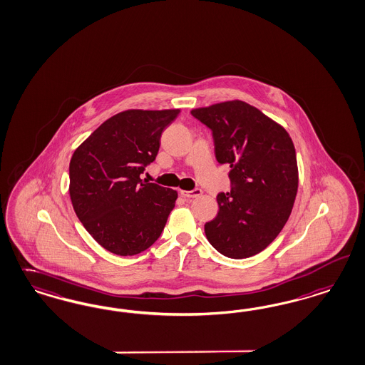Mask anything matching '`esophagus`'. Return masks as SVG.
I'll return each mask as SVG.
<instances>
[{
  "label": "esophagus",
  "instance_id": "obj_1",
  "mask_svg": "<svg viewBox=\"0 0 365 365\" xmlns=\"http://www.w3.org/2000/svg\"><path fill=\"white\" fill-rule=\"evenodd\" d=\"M201 194V189L190 190V191H186V190H180V195H182V197H185V198H197V197H200Z\"/></svg>",
  "mask_w": 365,
  "mask_h": 365
}]
</instances>
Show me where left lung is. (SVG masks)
<instances>
[{
	"mask_svg": "<svg viewBox=\"0 0 365 365\" xmlns=\"http://www.w3.org/2000/svg\"><path fill=\"white\" fill-rule=\"evenodd\" d=\"M191 114L212 130L217 162L230 167V192L217 195L220 210L205 224L206 237L227 257H251L275 240L292 210L298 191L292 140L283 126L242 101Z\"/></svg>",
	"mask_w": 365,
	"mask_h": 365,
	"instance_id": "left-lung-1",
	"label": "left lung"
}]
</instances>
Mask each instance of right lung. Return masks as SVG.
<instances>
[{
  "instance_id": "add662e5",
  "label": "right lung",
  "mask_w": 365,
  "mask_h": 365,
  "mask_svg": "<svg viewBox=\"0 0 365 365\" xmlns=\"http://www.w3.org/2000/svg\"><path fill=\"white\" fill-rule=\"evenodd\" d=\"M179 112L132 109L115 114L74 152L71 203L79 221L106 251L133 256L160 237L178 192L140 175L155 160L162 132Z\"/></svg>"
}]
</instances>
